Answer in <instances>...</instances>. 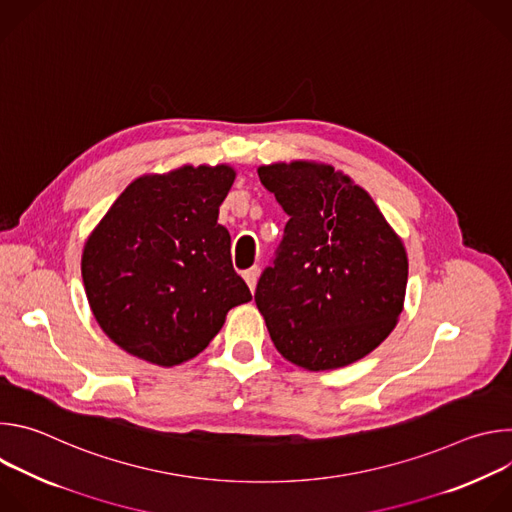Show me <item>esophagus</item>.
<instances>
[{"label": "esophagus", "instance_id": "esophagus-1", "mask_svg": "<svg viewBox=\"0 0 512 512\" xmlns=\"http://www.w3.org/2000/svg\"><path fill=\"white\" fill-rule=\"evenodd\" d=\"M243 279L247 281L249 289H251V291H255V285H257V279H259V267H251V269H247V271L243 273Z\"/></svg>", "mask_w": 512, "mask_h": 512}]
</instances>
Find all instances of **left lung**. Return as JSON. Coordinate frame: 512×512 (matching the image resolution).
Returning <instances> with one entry per match:
<instances>
[{
	"label": "left lung",
	"mask_w": 512,
	"mask_h": 512,
	"mask_svg": "<svg viewBox=\"0 0 512 512\" xmlns=\"http://www.w3.org/2000/svg\"><path fill=\"white\" fill-rule=\"evenodd\" d=\"M257 172L289 216L255 291L275 348L308 371L367 356L403 312V241L369 192L328 164L279 162Z\"/></svg>",
	"instance_id": "1"
}]
</instances>
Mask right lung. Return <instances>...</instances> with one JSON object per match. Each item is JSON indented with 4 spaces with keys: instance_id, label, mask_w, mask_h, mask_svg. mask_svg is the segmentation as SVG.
<instances>
[{
    "instance_id": "right-lung-1",
    "label": "right lung",
    "mask_w": 512,
    "mask_h": 512,
    "mask_svg": "<svg viewBox=\"0 0 512 512\" xmlns=\"http://www.w3.org/2000/svg\"><path fill=\"white\" fill-rule=\"evenodd\" d=\"M235 170L182 166L133 180L83 249V283L95 320L125 352L174 367L223 328L227 312L251 302L218 225Z\"/></svg>"
}]
</instances>
